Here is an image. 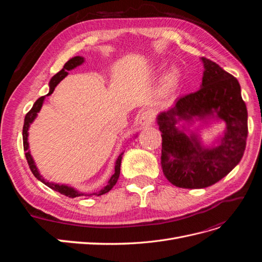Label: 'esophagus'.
Here are the masks:
<instances>
[{"label": "esophagus", "instance_id": "esophagus-1", "mask_svg": "<svg viewBox=\"0 0 262 262\" xmlns=\"http://www.w3.org/2000/svg\"><path fill=\"white\" fill-rule=\"evenodd\" d=\"M154 118H155L154 112H152V110H146V112L142 113L140 116V124L142 126H148L154 121Z\"/></svg>", "mask_w": 262, "mask_h": 262}]
</instances>
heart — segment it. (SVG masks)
<instances>
[{"label":"heart","instance_id":"b5f03b06","mask_svg":"<svg viewBox=\"0 0 262 262\" xmlns=\"http://www.w3.org/2000/svg\"><path fill=\"white\" fill-rule=\"evenodd\" d=\"M166 68H167V64H166V63H157V64L153 66L148 70V75L152 77L160 76L164 72ZM180 80H181L180 70L177 67L169 68L167 71H166V73L163 76V80H162L163 90L166 92H171L178 86Z\"/></svg>","mask_w":262,"mask_h":262}]
</instances>
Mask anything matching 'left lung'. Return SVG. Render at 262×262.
<instances>
[{"mask_svg": "<svg viewBox=\"0 0 262 262\" xmlns=\"http://www.w3.org/2000/svg\"><path fill=\"white\" fill-rule=\"evenodd\" d=\"M201 61L200 90L178 98L156 118L162 132L163 172L179 188H205L224 178L241 162L248 134L247 108L238 81L215 62ZM211 120L224 121L227 128L215 145L204 147L199 134L188 126L194 121L207 124Z\"/></svg>", "mask_w": 262, "mask_h": 262, "instance_id": "obj_1", "label": "left lung"}]
</instances>
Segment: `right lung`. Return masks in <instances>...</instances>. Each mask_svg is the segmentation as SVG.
Masks as SVG:
<instances>
[{
  "label": "right lung",
  "mask_w": 262,
  "mask_h": 262,
  "mask_svg": "<svg viewBox=\"0 0 262 262\" xmlns=\"http://www.w3.org/2000/svg\"><path fill=\"white\" fill-rule=\"evenodd\" d=\"M85 61V59L83 57H80V55H77V57H74L72 59H70L64 67H63V69L60 71V72H58L57 74H55L54 76L51 77V80L49 82V93L47 94V96H49V95H51L54 91L55 87H57V85L68 74H69V71L73 70L75 68H77L78 66L83 64ZM45 98L46 96H42L40 98H38L36 100V102L34 104L33 108H31L29 110V113L26 115L25 117V121H24V126H23V143H24V150H25V156H26V160L28 162V165H29V168L31 170V172L34 173V176L38 179L40 180L42 184H45L46 186H48L49 188H51L52 190H54V191H58L60 192L61 194H64L69 198H77V196H94V195H101V194H105L107 192H109L110 190L113 189V187L117 184L118 181V178L119 176H120V165H121V160H122V155H123V152L118 156L117 161H116V165H115V172L114 175L110 177V179L108 180L107 185L100 189L99 191H96V192H92V193H84V192H81L78 191V190H76L75 188L73 187H70V186H67V185H60V184H54V182H50L48 180H46L41 175L40 172H39L37 166L35 164V161L33 156H31L30 152H29V143H28V130H29V126L30 124L34 122V120L36 119L38 113L40 112V109L43 105V101H45Z\"/></svg>",
  "instance_id": "right-lung-1"
}]
</instances>
